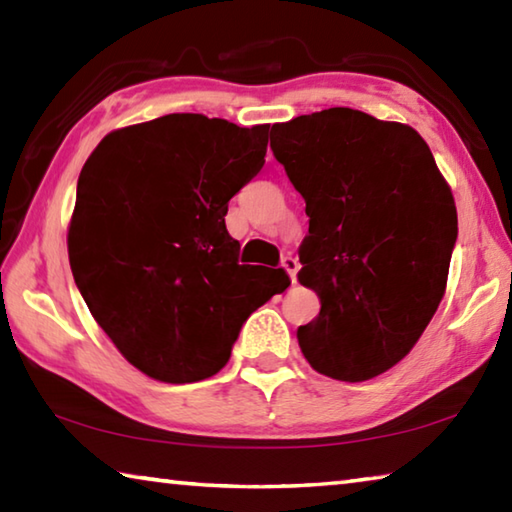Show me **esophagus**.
I'll use <instances>...</instances> for the list:
<instances>
[{"label":"esophagus","mask_w":512,"mask_h":512,"mask_svg":"<svg viewBox=\"0 0 512 512\" xmlns=\"http://www.w3.org/2000/svg\"><path fill=\"white\" fill-rule=\"evenodd\" d=\"M282 266H284V271L289 273V277H291V282H296V275H298V268H300V264H298V259L296 257H284L282 259Z\"/></svg>","instance_id":"34e87169"}]
</instances>
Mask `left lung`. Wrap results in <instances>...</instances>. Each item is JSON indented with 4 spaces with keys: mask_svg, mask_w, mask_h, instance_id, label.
<instances>
[{
    "mask_svg": "<svg viewBox=\"0 0 512 512\" xmlns=\"http://www.w3.org/2000/svg\"><path fill=\"white\" fill-rule=\"evenodd\" d=\"M271 149L309 216L298 280L320 314L298 327L300 350L320 375L377 377L411 352L445 296L452 189L411 126L352 108L273 124Z\"/></svg>",
    "mask_w": 512,
    "mask_h": 512,
    "instance_id": "obj_1",
    "label": "left lung"
}]
</instances>
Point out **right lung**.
<instances>
[{
	"label": "right lung",
	"instance_id": "right-lung-1",
	"mask_svg": "<svg viewBox=\"0 0 512 512\" xmlns=\"http://www.w3.org/2000/svg\"><path fill=\"white\" fill-rule=\"evenodd\" d=\"M268 124L164 115L103 137L83 164L67 250L74 282L117 350L146 375L219 372L241 325L291 280L239 264L225 214L264 167Z\"/></svg>",
	"mask_w": 512,
	"mask_h": 512
}]
</instances>
